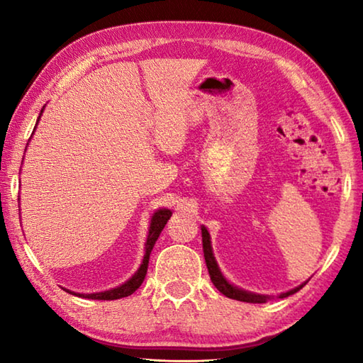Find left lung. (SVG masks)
<instances>
[{"instance_id": "obj_1", "label": "left lung", "mask_w": 363, "mask_h": 363, "mask_svg": "<svg viewBox=\"0 0 363 363\" xmlns=\"http://www.w3.org/2000/svg\"><path fill=\"white\" fill-rule=\"evenodd\" d=\"M201 237H203V253H205V261H206V267H208V272H210V277L213 285L218 288V290L224 294V296L230 298V299H237V301H243V303H266L267 296H259V294H253V293H247L243 290H238L237 286L230 285L229 281H227L223 274H220V270L216 264V259H214L213 256V250H211V240H210V233L205 229V227H201ZM306 284L299 285L298 288H294V290L286 291L284 294H280V298H286L290 296V294L299 291L301 288H303Z\"/></svg>"}]
</instances>
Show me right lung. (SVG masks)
<instances>
[{
	"label": "right lung",
	"instance_id": "add662e5",
	"mask_svg": "<svg viewBox=\"0 0 363 363\" xmlns=\"http://www.w3.org/2000/svg\"><path fill=\"white\" fill-rule=\"evenodd\" d=\"M43 112V110H41ZM41 115V113H40ZM171 213L169 210H158L155 214L152 216L150 220V229H149V237H147V243H145V255H144V259L143 264H140V267L136 274L133 275V277L126 281V284H123L116 288H112V290H107V291H102V293H91V294H79L78 296H83V298H88V299H101V301H112V299H120V298H125V296H130L134 291L138 290V288L143 285V281L145 279V274H147V266H149V257H150V251L153 248V245H155L157 238L160 237V233H162L164 224L168 223V219L171 218ZM67 291V290H65ZM77 294V293H75Z\"/></svg>",
	"mask_w": 363,
	"mask_h": 363
}]
</instances>
